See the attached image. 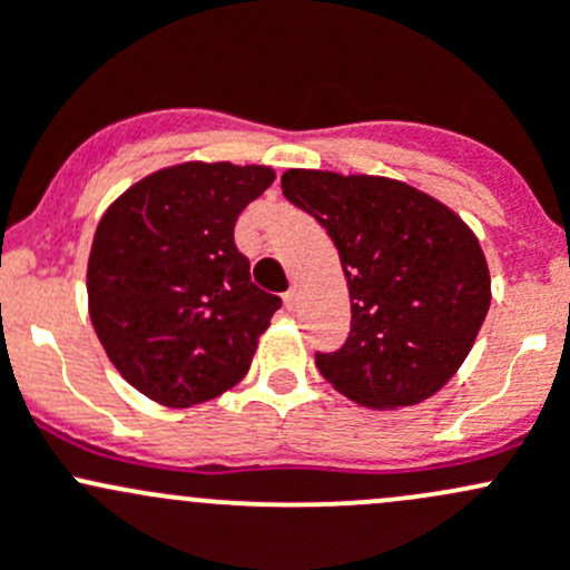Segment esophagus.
Instances as JSON below:
<instances>
[{"label":"esophagus","mask_w":570,"mask_h":570,"mask_svg":"<svg viewBox=\"0 0 570 570\" xmlns=\"http://www.w3.org/2000/svg\"><path fill=\"white\" fill-rule=\"evenodd\" d=\"M283 302H285V307H287V309H291V313H293V309H296V307H298V293H296V291H293V287H291V291H287V293H285V296H283Z\"/></svg>","instance_id":"1"}]
</instances>
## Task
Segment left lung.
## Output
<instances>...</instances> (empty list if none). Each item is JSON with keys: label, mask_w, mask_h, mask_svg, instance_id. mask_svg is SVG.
Listing matches in <instances>:
<instances>
[{"label": "left lung", "mask_w": 570, "mask_h": 570, "mask_svg": "<svg viewBox=\"0 0 570 570\" xmlns=\"http://www.w3.org/2000/svg\"><path fill=\"white\" fill-rule=\"evenodd\" d=\"M283 195L326 227L351 296V334L315 365L340 395L403 409L463 365L491 304L489 263L436 197L381 175L287 169Z\"/></svg>", "instance_id": "left-lung-1"}]
</instances>
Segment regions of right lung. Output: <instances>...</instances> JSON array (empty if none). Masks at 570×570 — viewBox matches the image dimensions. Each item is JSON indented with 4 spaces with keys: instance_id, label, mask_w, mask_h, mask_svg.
<instances>
[{
    "instance_id": "obj_1",
    "label": "right lung",
    "mask_w": 570,
    "mask_h": 570,
    "mask_svg": "<svg viewBox=\"0 0 570 570\" xmlns=\"http://www.w3.org/2000/svg\"><path fill=\"white\" fill-rule=\"evenodd\" d=\"M263 164L184 161L104 210L87 261V309L117 373L169 409L236 386L283 307L238 252L236 222L272 186Z\"/></svg>"
}]
</instances>
